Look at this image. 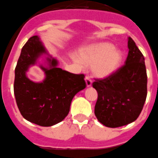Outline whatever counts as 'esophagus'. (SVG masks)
<instances>
[{
	"label": "esophagus",
	"mask_w": 158,
	"mask_h": 158,
	"mask_svg": "<svg viewBox=\"0 0 158 158\" xmlns=\"http://www.w3.org/2000/svg\"><path fill=\"white\" fill-rule=\"evenodd\" d=\"M85 81H86V86L87 87H89V86H91L92 85V80L90 79H89L88 76H86V78H85Z\"/></svg>",
	"instance_id": "esophagus-1"
}]
</instances>
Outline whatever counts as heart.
Wrapping results in <instances>:
<instances>
[{"instance_id": "obj_1", "label": "heart", "mask_w": 158, "mask_h": 158, "mask_svg": "<svg viewBox=\"0 0 158 158\" xmlns=\"http://www.w3.org/2000/svg\"><path fill=\"white\" fill-rule=\"evenodd\" d=\"M78 60L83 64H92L93 76L105 79L119 69L123 61V53L113 44L104 42L82 48L79 52Z\"/></svg>"}]
</instances>
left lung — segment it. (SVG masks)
<instances>
[{
    "label": "left lung",
    "instance_id": "obj_1",
    "mask_svg": "<svg viewBox=\"0 0 158 158\" xmlns=\"http://www.w3.org/2000/svg\"><path fill=\"white\" fill-rule=\"evenodd\" d=\"M127 47L125 64L112 76L93 82L98 94L94 114L108 127H121L134 122L146 102L147 75L144 56L130 37Z\"/></svg>",
    "mask_w": 158,
    "mask_h": 158
}]
</instances>
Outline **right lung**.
Here are the masks:
<instances>
[{"label": "right lung", "mask_w": 158, "mask_h": 158, "mask_svg": "<svg viewBox=\"0 0 158 158\" xmlns=\"http://www.w3.org/2000/svg\"><path fill=\"white\" fill-rule=\"evenodd\" d=\"M47 55V66L40 65L45 73L42 82L35 83L26 76V72L38 58ZM40 38L32 36L23 45L15 69L14 94L21 115L31 123L50 127L68 116L74 96L86 88L85 76L76 75L57 67Z\"/></svg>", "instance_id": "right-lung-1"}]
</instances>
